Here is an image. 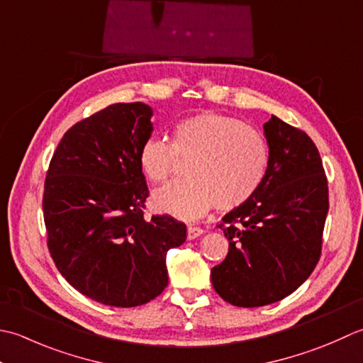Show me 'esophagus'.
Instances as JSON below:
<instances>
[{"label": "esophagus", "instance_id": "34e87169", "mask_svg": "<svg viewBox=\"0 0 363 363\" xmlns=\"http://www.w3.org/2000/svg\"><path fill=\"white\" fill-rule=\"evenodd\" d=\"M203 230L201 227H194V225H188V240H194L197 236H201Z\"/></svg>", "mask_w": 363, "mask_h": 363}]
</instances>
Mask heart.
I'll list each match as a JSON object with an SVG mask.
<instances>
[{"instance_id":"1","label":"heart","mask_w":363,"mask_h":363,"mask_svg":"<svg viewBox=\"0 0 363 363\" xmlns=\"http://www.w3.org/2000/svg\"><path fill=\"white\" fill-rule=\"evenodd\" d=\"M179 158L189 160L188 180H177L153 192V206L183 220L203 216L216 203L230 211L246 203L262 186L269 152L264 138L230 116L201 113L183 119L172 140L149 138L139 149V166L152 182H164Z\"/></svg>"}]
</instances>
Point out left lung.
<instances>
[{"label":"left lung","mask_w":363,"mask_h":363,"mask_svg":"<svg viewBox=\"0 0 363 363\" xmlns=\"http://www.w3.org/2000/svg\"><path fill=\"white\" fill-rule=\"evenodd\" d=\"M263 130L268 171L255 194L223 218L228 254L211 269L214 290L238 307L272 304L306 282L320 260L329 211L313 140L276 116Z\"/></svg>","instance_id":"left-lung-1"}]
</instances>
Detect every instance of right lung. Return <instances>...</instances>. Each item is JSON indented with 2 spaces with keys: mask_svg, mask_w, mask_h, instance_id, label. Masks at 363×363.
Masks as SVG:
<instances>
[{
  "mask_svg": "<svg viewBox=\"0 0 363 363\" xmlns=\"http://www.w3.org/2000/svg\"><path fill=\"white\" fill-rule=\"evenodd\" d=\"M152 108L116 103L73 125L45 179L48 250L62 277L100 304L136 307L167 286V250L186 241L172 216L144 218L149 197L139 149Z\"/></svg>",
  "mask_w": 363,
  "mask_h": 363,
  "instance_id": "right-lung-1",
  "label": "right lung"
}]
</instances>
